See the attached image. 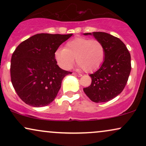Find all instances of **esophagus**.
Wrapping results in <instances>:
<instances>
[{
  "mask_svg": "<svg viewBox=\"0 0 146 146\" xmlns=\"http://www.w3.org/2000/svg\"><path fill=\"white\" fill-rule=\"evenodd\" d=\"M73 75H77V76H78V77H82V74H80V73H73Z\"/></svg>",
  "mask_w": 146,
  "mask_h": 146,
  "instance_id": "obj_1",
  "label": "esophagus"
}]
</instances>
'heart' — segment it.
I'll return each mask as SVG.
<instances>
[{
    "mask_svg": "<svg viewBox=\"0 0 146 146\" xmlns=\"http://www.w3.org/2000/svg\"><path fill=\"white\" fill-rule=\"evenodd\" d=\"M105 53V47L102 42L80 37L68 41L64 48L57 50L55 58L64 69L71 68L76 58L79 68L86 73H92L101 66Z\"/></svg>",
    "mask_w": 146,
    "mask_h": 146,
    "instance_id": "heart-1",
    "label": "heart"
}]
</instances>
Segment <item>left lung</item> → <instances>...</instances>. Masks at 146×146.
<instances>
[{
  "label": "left lung",
  "instance_id": "obj_1",
  "mask_svg": "<svg viewBox=\"0 0 146 146\" xmlns=\"http://www.w3.org/2000/svg\"><path fill=\"white\" fill-rule=\"evenodd\" d=\"M91 35L86 33L84 35ZM105 47V58L99 69L89 75L91 84L84 92L91 101L100 103L113 100L121 93L131 71V57L119 38L105 32H93Z\"/></svg>",
  "mask_w": 146,
  "mask_h": 146
}]
</instances>
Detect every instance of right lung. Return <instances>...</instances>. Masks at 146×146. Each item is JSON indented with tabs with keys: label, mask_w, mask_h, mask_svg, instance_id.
Returning <instances> with one entry per match:
<instances>
[{
	"label": "right lung",
	"mask_w": 146,
	"mask_h": 146,
	"mask_svg": "<svg viewBox=\"0 0 146 146\" xmlns=\"http://www.w3.org/2000/svg\"><path fill=\"white\" fill-rule=\"evenodd\" d=\"M71 36L38 33L15 49L11 59V81L25 104L42 107L56 98L63 78L72 73L58 66L55 53Z\"/></svg>",
	"instance_id": "right-lung-1"
}]
</instances>
